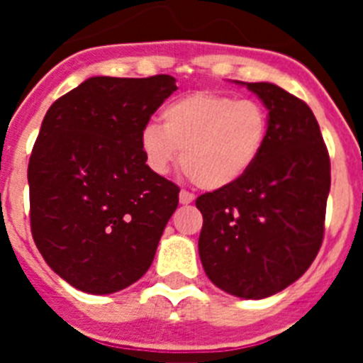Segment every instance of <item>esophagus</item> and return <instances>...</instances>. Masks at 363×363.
I'll list each match as a JSON object with an SVG mask.
<instances>
[{"label":"esophagus","mask_w":363,"mask_h":363,"mask_svg":"<svg viewBox=\"0 0 363 363\" xmlns=\"http://www.w3.org/2000/svg\"><path fill=\"white\" fill-rule=\"evenodd\" d=\"M192 201H194V196H192L191 192H187V191L179 192V203L189 205V203H192Z\"/></svg>","instance_id":"esophagus-1"}]
</instances>
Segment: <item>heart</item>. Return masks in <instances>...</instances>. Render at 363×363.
<instances>
[{"label": "heart", "instance_id": "obj_1", "mask_svg": "<svg viewBox=\"0 0 363 363\" xmlns=\"http://www.w3.org/2000/svg\"><path fill=\"white\" fill-rule=\"evenodd\" d=\"M269 133V111L256 99L192 92L163 108L162 127L147 125L140 145L152 171L165 174L182 158L185 174L198 187L221 191L252 171Z\"/></svg>", "mask_w": 363, "mask_h": 363}]
</instances>
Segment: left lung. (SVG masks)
Listing matches in <instances>:
<instances>
[{"label": "left lung", "instance_id": "8db88e82", "mask_svg": "<svg viewBox=\"0 0 363 363\" xmlns=\"http://www.w3.org/2000/svg\"><path fill=\"white\" fill-rule=\"evenodd\" d=\"M238 83L269 111V142L245 178L196 200L198 251L216 287L262 300L294 284L318 255L331 162L307 104L274 83Z\"/></svg>", "mask_w": 363, "mask_h": 363}]
</instances>
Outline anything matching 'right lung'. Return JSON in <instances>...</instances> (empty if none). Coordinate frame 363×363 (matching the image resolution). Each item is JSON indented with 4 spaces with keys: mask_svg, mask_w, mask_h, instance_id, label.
<instances>
[{
    "mask_svg": "<svg viewBox=\"0 0 363 363\" xmlns=\"http://www.w3.org/2000/svg\"><path fill=\"white\" fill-rule=\"evenodd\" d=\"M176 89L167 74L94 76L45 114L28 162L32 238L83 293L125 289L152 264L179 189L147 165L140 136Z\"/></svg>",
    "mask_w": 363,
    "mask_h": 363,
    "instance_id": "obj_1",
    "label": "right lung"
}]
</instances>
